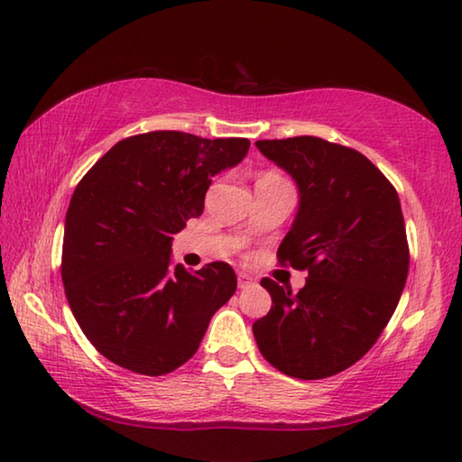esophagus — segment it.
Masks as SVG:
<instances>
[{
    "label": "esophagus",
    "mask_w": 462,
    "mask_h": 462,
    "mask_svg": "<svg viewBox=\"0 0 462 462\" xmlns=\"http://www.w3.org/2000/svg\"><path fill=\"white\" fill-rule=\"evenodd\" d=\"M253 283H254L253 277H248L246 273H238V287L240 289H246V287H250Z\"/></svg>",
    "instance_id": "34e87169"
}]
</instances>
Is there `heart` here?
I'll use <instances>...</instances> for the list:
<instances>
[{
    "instance_id": "obj_1",
    "label": "heart",
    "mask_w": 462,
    "mask_h": 462,
    "mask_svg": "<svg viewBox=\"0 0 462 462\" xmlns=\"http://www.w3.org/2000/svg\"><path fill=\"white\" fill-rule=\"evenodd\" d=\"M264 177H279V175H275V173H267V175H263L261 179H264Z\"/></svg>"
}]
</instances>
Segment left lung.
<instances>
[{
	"label": "left lung",
	"instance_id": "1",
	"mask_svg": "<svg viewBox=\"0 0 462 462\" xmlns=\"http://www.w3.org/2000/svg\"><path fill=\"white\" fill-rule=\"evenodd\" d=\"M256 148L300 187L277 259L308 279L297 293L261 281L273 306L253 324L254 338L289 377H332L369 353L400 303L410 269L402 203L355 148L316 136L256 140Z\"/></svg>",
	"mask_w": 462,
	"mask_h": 462
}]
</instances>
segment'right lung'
<instances>
[{"label":"right lung","mask_w":462,"mask_h":462,"mask_svg":"<svg viewBox=\"0 0 462 462\" xmlns=\"http://www.w3.org/2000/svg\"><path fill=\"white\" fill-rule=\"evenodd\" d=\"M246 138L156 130L120 140L75 187L60 275L83 334L107 361L148 377L198 353L212 316L236 291L228 263L189 273L171 242L203 212L212 177L238 165Z\"/></svg>","instance_id":"right-lung-1"}]
</instances>
